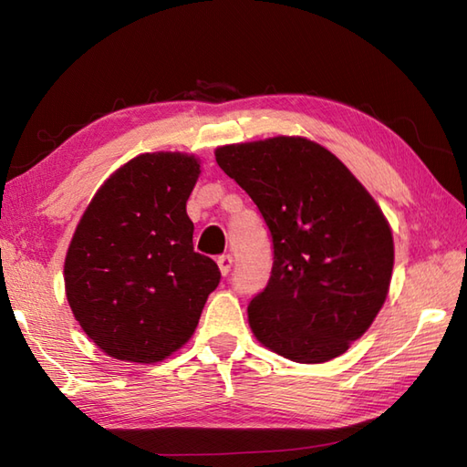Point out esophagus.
<instances>
[{
	"mask_svg": "<svg viewBox=\"0 0 467 467\" xmlns=\"http://www.w3.org/2000/svg\"><path fill=\"white\" fill-rule=\"evenodd\" d=\"M232 264H234L232 255H220V257H218V267H220V271H222V275H223V277L227 275V273H230Z\"/></svg>",
	"mask_w": 467,
	"mask_h": 467,
	"instance_id": "1",
	"label": "esophagus"
}]
</instances>
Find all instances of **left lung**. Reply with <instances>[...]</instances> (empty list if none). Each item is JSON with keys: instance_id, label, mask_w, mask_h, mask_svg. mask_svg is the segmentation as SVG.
<instances>
[{"instance_id": "1", "label": "left lung", "mask_w": 467, "mask_h": 467, "mask_svg": "<svg viewBox=\"0 0 467 467\" xmlns=\"http://www.w3.org/2000/svg\"><path fill=\"white\" fill-rule=\"evenodd\" d=\"M215 162L271 232V277L247 306L254 335L303 365L340 357L389 295L394 242L379 203L333 152L303 136L220 146Z\"/></svg>"}]
</instances>
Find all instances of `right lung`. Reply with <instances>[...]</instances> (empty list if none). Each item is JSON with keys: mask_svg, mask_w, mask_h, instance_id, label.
Returning <instances> with one entry per match:
<instances>
[{"mask_svg": "<svg viewBox=\"0 0 467 467\" xmlns=\"http://www.w3.org/2000/svg\"><path fill=\"white\" fill-rule=\"evenodd\" d=\"M200 161L146 152L110 174L78 220L65 257V293L87 337L109 357L168 358L194 335L222 273L196 254L186 202Z\"/></svg>", "mask_w": 467, "mask_h": 467, "instance_id": "1", "label": "right lung"}]
</instances>
